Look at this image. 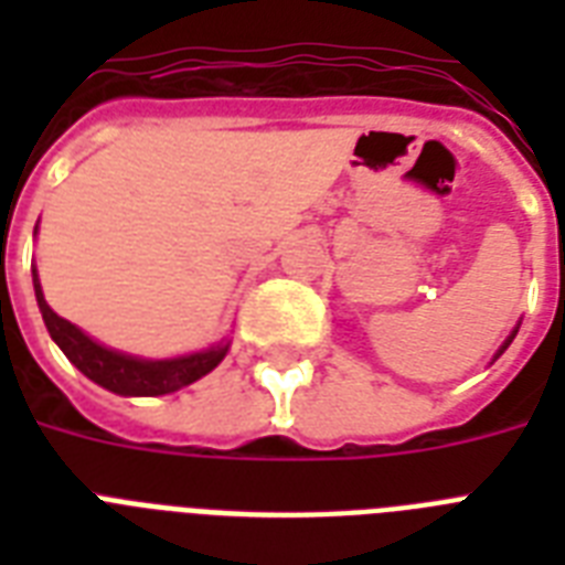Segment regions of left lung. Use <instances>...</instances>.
I'll return each instance as SVG.
<instances>
[{
    "label": "left lung",
    "instance_id": "obj_1",
    "mask_svg": "<svg viewBox=\"0 0 565 565\" xmlns=\"http://www.w3.org/2000/svg\"><path fill=\"white\" fill-rule=\"evenodd\" d=\"M516 331H519V328H513V334H510V337H508V340H504V345H501V349H499V354H501V352H504V349H508V345H510V343H513V337H516ZM499 354H495V358H499Z\"/></svg>",
    "mask_w": 565,
    "mask_h": 565
}]
</instances>
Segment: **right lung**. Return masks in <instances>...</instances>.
<instances>
[{
	"mask_svg": "<svg viewBox=\"0 0 565 565\" xmlns=\"http://www.w3.org/2000/svg\"><path fill=\"white\" fill-rule=\"evenodd\" d=\"M34 296H38V308L43 313L49 337L55 340L57 349L70 358L75 370L96 381L99 386L110 390L117 395H167L175 393L181 386L193 384L202 375L220 366V361L228 352V343H220L207 349V352L184 354V358H170V361H143V358H131L126 352H114L105 349L96 340L84 334L82 328L57 317L55 310L49 308L40 290L38 269H34Z\"/></svg>",
	"mask_w": 565,
	"mask_h": 565,
	"instance_id": "1",
	"label": "right lung"
}]
</instances>
